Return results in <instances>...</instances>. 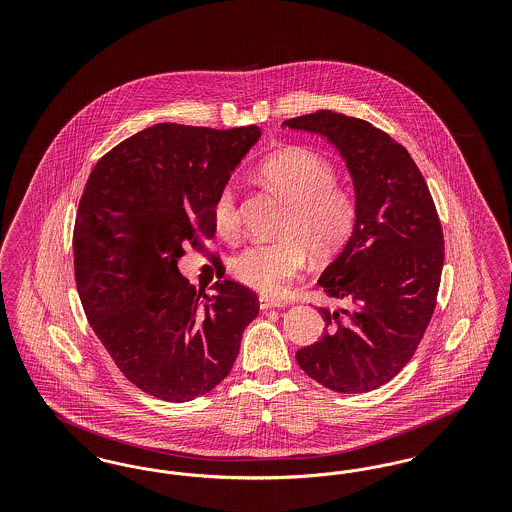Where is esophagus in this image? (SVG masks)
Returning a JSON list of instances; mask_svg holds the SVG:
<instances>
[{"label":"esophagus","mask_w":512,"mask_h":512,"mask_svg":"<svg viewBox=\"0 0 512 512\" xmlns=\"http://www.w3.org/2000/svg\"><path fill=\"white\" fill-rule=\"evenodd\" d=\"M259 305H261V309H263V311L286 307V303H284V301H280V299H274V297H267V295H261V297H259Z\"/></svg>","instance_id":"34e87169"}]
</instances>
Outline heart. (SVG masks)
<instances>
[{
	"label": "heart",
	"mask_w": 512,
	"mask_h": 512,
	"mask_svg": "<svg viewBox=\"0 0 512 512\" xmlns=\"http://www.w3.org/2000/svg\"><path fill=\"white\" fill-rule=\"evenodd\" d=\"M261 182L290 207L276 242L245 245L230 259L232 276L255 292L278 295L307 263V249L318 257L332 255L349 238L357 205L355 197L336 184L334 167L317 153L292 147L259 167ZM213 220L222 234L238 226L236 190L226 184L213 203Z\"/></svg>",
	"instance_id": "heart-1"
}]
</instances>
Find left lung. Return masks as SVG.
Returning <instances> with one entry per match:
<instances>
[{
  "instance_id": "1",
  "label": "left lung",
  "mask_w": 512,
  "mask_h": 512,
  "mask_svg": "<svg viewBox=\"0 0 512 512\" xmlns=\"http://www.w3.org/2000/svg\"><path fill=\"white\" fill-rule=\"evenodd\" d=\"M284 126L340 151L357 205L351 238L318 278L345 305L318 309L324 336L295 359L328 390H376L411 361L436 309L443 232L434 199L409 151L370 122L324 109Z\"/></svg>"
}]
</instances>
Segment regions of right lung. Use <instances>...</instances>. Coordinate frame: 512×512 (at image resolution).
<instances>
[{
    "instance_id": "1",
    "label": "right lung",
    "mask_w": 512,
    "mask_h": 512,
    "mask_svg": "<svg viewBox=\"0 0 512 512\" xmlns=\"http://www.w3.org/2000/svg\"><path fill=\"white\" fill-rule=\"evenodd\" d=\"M261 138L259 126L215 130L161 122L105 153L74 224V278L84 313L122 374L184 403L232 370L257 295L234 280L197 295L180 274L184 245L215 236L213 203Z\"/></svg>"
}]
</instances>
